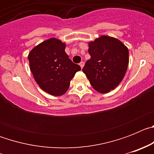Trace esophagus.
<instances>
[{"mask_svg": "<svg viewBox=\"0 0 154 154\" xmlns=\"http://www.w3.org/2000/svg\"><path fill=\"white\" fill-rule=\"evenodd\" d=\"M84 65H85V63H84V62H81L79 63V65H80V67L82 68H82H83V66H84Z\"/></svg>", "mask_w": 154, "mask_h": 154, "instance_id": "34e87169", "label": "esophagus"}]
</instances>
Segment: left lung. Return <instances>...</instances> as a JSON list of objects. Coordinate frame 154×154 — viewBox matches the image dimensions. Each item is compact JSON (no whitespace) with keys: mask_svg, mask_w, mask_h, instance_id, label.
I'll return each mask as SVG.
<instances>
[{"mask_svg":"<svg viewBox=\"0 0 154 154\" xmlns=\"http://www.w3.org/2000/svg\"><path fill=\"white\" fill-rule=\"evenodd\" d=\"M89 47L91 58L82 71L94 89L106 93L124 77L129 64L128 48L118 39L106 35L90 42Z\"/></svg>","mask_w":154,"mask_h":154,"instance_id":"left-lung-1","label":"left lung"}]
</instances>
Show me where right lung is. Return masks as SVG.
Here are the masks:
<instances>
[{
	"label": "right lung",
	"mask_w": 154,
	"mask_h": 154,
	"mask_svg": "<svg viewBox=\"0 0 154 154\" xmlns=\"http://www.w3.org/2000/svg\"><path fill=\"white\" fill-rule=\"evenodd\" d=\"M65 45L60 40L50 38L39 44L28 55L30 69L42 89L52 96H61L70 85L78 71L65 51Z\"/></svg>",
	"instance_id": "1"
}]
</instances>
